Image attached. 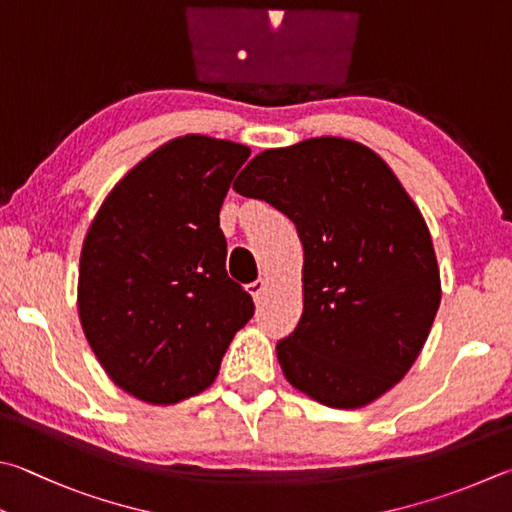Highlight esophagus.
Returning <instances> with one entry per match:
<instances>
[{"label": "esophagus", "mask_w": 512, "mask_h": 512, "mask_svg": "<svg viewBox=\"0 0 512 512\" xmlns=\"http://www.w3.org/2000/svg\"><path fill=\"white\" fill-rule=\"evenodd\" d=\"M246 288H248V293L255 297V300H259V297H262V293L266 291V280H262V277H259V280L250 282Z\"/></svg>", "instance_id": "34e87169"}]
</instances>
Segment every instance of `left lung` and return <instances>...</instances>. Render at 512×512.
Here are the masks:
<instances>
[{"instance_id": "obj_1", "label": "left lung", "mask_w": 512, "mask_h": 512, "mask_svg": "<svg viewBox=\"0 0 512 512\" xmlns=\"http://www.w3.org/2000/svg\"><path fill=\"white\" fill-rule=\"evenodd\" d=\"M232 188L284 212L304 248L302 318L277 342L286 380L338 410L374 403L410 371L441 304L421 210L376 152L338 136L257 154Z\"/></svg>"}]
</instances>
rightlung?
<instances>
[{
	"mask_svg": "<svg viewBox=\"0 0 512 512\" xmlns=\"http://www.w3.org/2000/svg\"><path fill=\"white\" fill-rule=\"evenodd\" d=\"M246 145L179 136L102 201L80 253L78 313L114 383L152 405L201 394L255 304L226 273L219 210Z\"/></svg>",
	"mask_w": 512,
	"mask_h": 512,
	"instance_id": "1",
	"label": "right lung"
}]
</instances>
